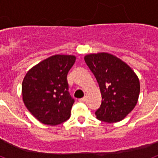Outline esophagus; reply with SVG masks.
<instances>
[{
	"label": "esophagus",
	"mask_w": 158,
	"mask_h": 158,
	"mask_svg": "<svg viewBox=\"0 0 158 158\" xmlns=\"http://www.w3.org/2000/svg\"><path fill=\"white\" fill-rule=\"evenodd\" d=\"M85 100H86L85 97H82V98L79 99V101H81V102H85Z\"/></svg>",
	"instance_id": "1"
}]
</instances>
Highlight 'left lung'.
I'll return each instance as SVG.
<instances>
[{
  "instance_id": "left-lung-1",
  "label": "left lung",
  "mask_w": 158,
  "mask_h": 158,
  "mask_svg": "<svg viewBox=\"0 0 158 158\" xmlns=\"http://www.w3.org/2000/svg\"><path fill=\"white\" fill-rule=\"evenodd\" d=\"M85 61L100 86L102 103L96 118L106 123L123 120L135 108L140 82L131 67L120 58L106 52L89 54Z\"/></svg>"
}]
</instances>
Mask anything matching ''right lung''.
Instances as JSON below:
<instances>
[{
  "instance_id": "right-lung-1",
  "label": "right lung",
  "mask_w": 158,
  "mask_h": 158,
  "mask_svg": "<svg viewBox=\"0 0 158 158\" xmlns=\"http://www.w3.org/2000/svg\"><path fill=\"white\" fill-rule=\"evenodd\" d=\"M75 61L74 55L55 54L34 65L25 75L23 101L42 123L55 126L69 119L74 100L68 92L66 77Z\"/></svg>"
}]
</instances>
